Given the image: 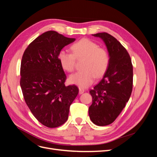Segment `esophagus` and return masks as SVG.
I'll list each match as a JSON object with an SVG mask.
<instances>
[{"instance_id": "34e87169", "label": "esophagus", "mask_w": 157, "mask_h": 157, "mask_svg": "<svg viewBox=\"0 0 157 157\" xmlns=\"http://www.w3.org/2000/svg\"><path fill=\"white\" fill-rule=\"evenodd\" d=\"M85 91V90L83 88L81 87H79V94H82Z\"/></svg>"}]
</instances>
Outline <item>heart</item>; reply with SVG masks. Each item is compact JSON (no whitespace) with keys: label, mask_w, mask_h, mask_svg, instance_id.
Here are the masks:
<instances>
[{"label":"heart","mask_w":157,"mask_h":157,"mask_svg":"<svg viewBox=\"0 0 157 157\" xmlns=\"http://www.w3.org/2000/svg\"><path fill=\"white\" fill-rule=\"evenodd\" d=\"M72 53L61 50L58 54L59 62L63 70L73 72L75 68L76 59H84L82 70L69 77L70 82L81 87H87L94 80L105 74L110 63L108 51L88 39H82L71 46Z\"/></svg>","instance_id":"heart-1"}]
</instances>
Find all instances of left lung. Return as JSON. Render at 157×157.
<instances>
[{
	"label": "left lung",
	"instance_id": "1",
	"mask_svg": "<svg viewBox=\"0 0 157 157\" xmlns=\"http://www.w3.org/2000/svg\"><path fill=\"white\" fill-rule=\"evenodd\" d=\"M99 37L107 46L110 63L98 84L90 90L92 103L89 116L94 124L103 126L111 124L119 115L131 96L133 66L126 49L107 33L92 35Z\"/></svg>",
	"mask_w": 157,
	"mask_h": 157
}]
</instances>
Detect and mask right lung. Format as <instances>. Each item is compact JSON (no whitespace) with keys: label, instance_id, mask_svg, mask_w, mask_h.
Wrapping results in <instances>:
<instances>
[{"label":"right lung","instance_id":"1","mask_svg":"<svg viewBox=\"0 0 157 157\" xmlns=\"http://www.w3.org/2000/svg\"><path fill=\"white\" fill-rule=\"evenodd\" d=\"M75 40L46 31L31 42L22 56L23 98L33 115L46 127L56 128L67 121L70 105L78 94L75 85L65 86L67 77L58 60L61 49Z\"/></svg>","mask_w":157,"mask_h":157}]
</instances>
